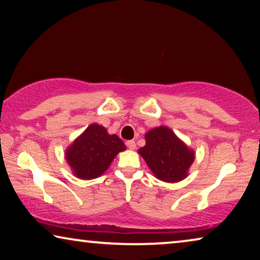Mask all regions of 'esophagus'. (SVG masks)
<instances>
[{
	"label": "esophagus",
	"mask_w": 260,
	"mask_h": 260,
	"mask_svg": "<svg viewBox=\"0 0 260 260\" xmlns=\"http://www.w3.org/2000/svg\"><path fill=\"white\" fill-rule=\"evenodd\" d=\"M126 146H127V148H129V149H135V147H137V145H135V141H133V140L126 141Z\"/></svg>",
	"instance_id": "34e87169"
}]
</instances>
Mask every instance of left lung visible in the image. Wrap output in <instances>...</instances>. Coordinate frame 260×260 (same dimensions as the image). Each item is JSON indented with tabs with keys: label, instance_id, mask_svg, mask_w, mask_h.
Segmentation results:
<instances>
[{
	"label": "left lung",
	"instance_id": "obj_1",
	"mask_svg": "<svg viewBox=\"0 0 260 260\" xmlns=\"http://www.w3.org/2000/svg\"><path fill=\"white\" fill-rule=\"evenodd\" d=\"M146 146L139 149L150 170L158 180L179 182L187 176L195 154L172 129L161 126L145 135Z\"/></svg>",
	"mask_w": 260,
	"mask_h": 260
}]
</instances>
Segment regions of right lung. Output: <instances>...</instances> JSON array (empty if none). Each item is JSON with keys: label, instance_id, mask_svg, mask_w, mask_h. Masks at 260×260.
Wrapping results in <instances>:
<instances>
[{"label": "right lung", "instance_id": "1", "mask_svg": "<svg viewBox=\"0 0 260 260\" xmlns=\"http://www.w3.org/2000/svg\"><path fill=\"white\" fill-rule=\"evenodd\" d=\"M126 149L118 135H110L103 126L93 123L67 150V160L76 176L95 179L110 167L119 152Z\"/></svg>", "mask_w": 260, "mask_h": 260}]
</instances>
